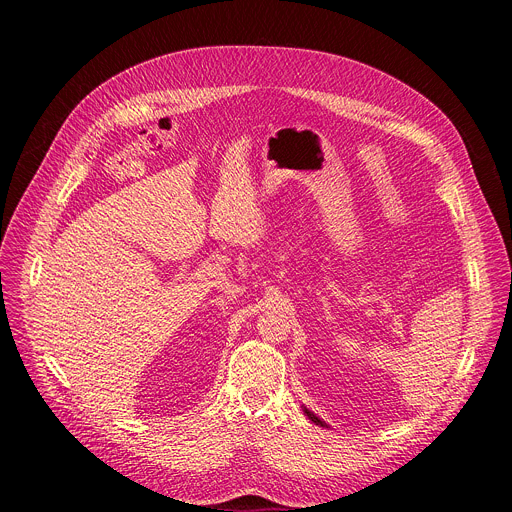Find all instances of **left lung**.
<instances>
[{
	"label": "left lung",
	"mask_w": 512,
	"mask_h": 512,
	"mask_svg": "<svg viewBox=\"0 0 512 512\" xmlns=\"http://www.w3.org/2000/svg\"><path fill=\"white\" fill-rule=\"evenodd\" d=\"M302 407H304V405H302ZM304 413L308 415V419H310L312 423H316V425H320V427H330V425H328L324 419H320V417H318L316 413H312L308 407H304Z\"/></svg>",
	"instance_id": "left-lung-1"
}]
</instances>
